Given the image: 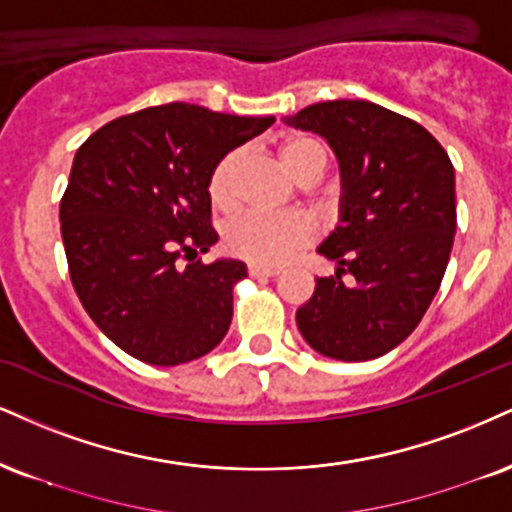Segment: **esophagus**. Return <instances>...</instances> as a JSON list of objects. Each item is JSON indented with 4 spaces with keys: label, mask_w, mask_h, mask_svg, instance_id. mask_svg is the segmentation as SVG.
<instances>
[{
    "label": "esophagus",
    "mask_w": 512,
    "mask_h": 512,
    "mask_svg": "<svg viewBox=\"0 0 512 512\" xmlns=\"http://www.w3.org/2000/svg\"><path fill=\"white\" fill-rule=\"evenodd\" d=\"M248 274L252 279H264V276H276L279 274V267H264V264H250Z\"/></svg>",
    "instance_id": "34e87169"
}]
</instances>
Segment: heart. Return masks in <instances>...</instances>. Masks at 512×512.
I'll list each match as a JSON object with an SVG mask.
<instances>
[{"label": "heart", "mask_w": 512, "mask_h": 512, "mask_svg": "<svg viewBox=\"0 0 512 512\" xmlns=\"http://www.w3.org/2000/svg\"><path fill=\"white\" fill-rule=\"evenodd\" d=\"M281 164L303 183L317 181L324 174L326 147L322 140L312 135H293L279 150ZM240 169V152H226L224 157L214 164L212 174L207 178V195L214 209L229 212L236 205V176ZM317 236V226L303 212H250L238 214L236 219L226 226L224 240L226 248L233 255L243 257L252 264H281L288 255L303 248Z\"/></svg>", "instance_id": "b5f03b06"}]
</instances>
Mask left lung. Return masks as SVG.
<instances>
[{
	"instance_id": "obj_1",
	"label": "left lung",
	"mask_w": 512,
	"mask_h": 512,
	"mask_svg": "<svg viewBox=\"0 0 512 512\" xmlns=\"http://www.w3.org/2000/svg\"><path fill=\"white\" fill-rule=\"evenodd\" d=\"M286 123L334 147L343 190L341 224L317 248L336 274L317 279L295 322L317 353L374 360L415 331L439 291L455 236L453 164L427 128L374 102L310 104Z\"/></svg>"
}]
</instances>
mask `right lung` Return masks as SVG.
Wrapping results in <instances>:
<instances>
[{
  "label": "right lung",
  "instance_id": "add662e5",
  "mask_svg": "<svg viewBox=\"0 0 512 512\" xmlns=\"http://www.w3.org/2000/svg\"><path fill=\"white\" fill-rule=\"evenodd\" d=\"M272 123L171 102L104 123L78 147L61 238L80 303L123 353L174 367L226 336L233 286L248 269L195 260L219 240L207 178Z\"/></svg>",
  "mask_w": 512,
  "mask_h": 512
}]
</instances>
